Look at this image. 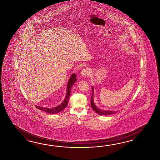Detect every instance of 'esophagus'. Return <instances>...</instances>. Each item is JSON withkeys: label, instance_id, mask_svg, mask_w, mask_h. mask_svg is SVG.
<instances>
[{"label": "esophagus", "instance_id": "1", "mask_svg": "<svg viewBox=\"0 0 160 160\" xmlns=\"http://www.w3.org/2000/svg\"><path fill=\"white\" fill-rule=\"evenodd\" d=\"M90 70L88 68H84L81 71V75L83 77H87L90 75Z\"/></svg>", "mask_w": 160, "mask_h": 160}]
</instances>
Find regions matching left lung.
Wrapping results in <instances>:
<instances>
[{
  "mask_svg": "<svg viewBox=\"0 0 160 160\" xmlns=\"http://www.w3.org/2000/svg\"><path fill=\"white\" fill-rule=\"evenodd\" d=\"M92 98H91V105H92V110H94L95 112H97L98 114L100 115V116H108V115H110V114H114L116 112H117L116 111H110V110H100L98 109L94 103V100H93V95H94V88L92 87Z\"/></svg>",
  "mask_w": 160,
  "mask_h": 160,
  "instance_id": "1",
  "label": "left lung"
}]
</instances>
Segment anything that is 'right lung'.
Returning a JSON list of instances; mask_svg holds the SVG:
<instances>
[{
    "label": "right lung",
    "mask_w": 160,
    "mask_h": 160,
    "mask_svg": "<svg viewBox=\"0 0 160 160\" xmlns=\"http://www.w3.org/2000/svg\"><path fill=\"white\" fill-rule=\"evenodd\" d=\"M77 81V78H76V74H72L71 75L70 78L68 80V83L67 85V90H66V95L65 97V99L63 102L59 105L57 106L56 107H54L53 108H44V107H40L38 106H35L36 108L41 110L44 111L45 112H48L49 114H57L58 112H60L62 111L63 109H65V108L68 106V99H69V96L70 94V90L72 88V86L74 85V83L75 82Z\"/></svg>",
    "instance_id": "add662e5"
}]
</instances>
